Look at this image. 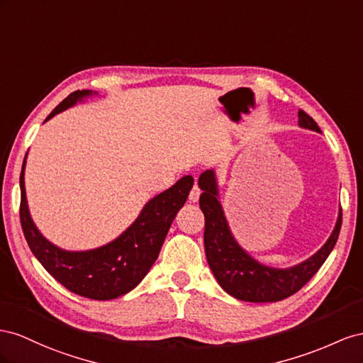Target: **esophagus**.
Segmentation results:
<instances>
[{
  "mask_svg": "<svg viewBox=\"0 0 363 363\" xmlns=\"http://www.w3.org/2000/svg\"><path fill=\"white\" fill-rule=\"evenodd\" d=\"M199 196H201V189L198 187V185H193V189H191V191H190V194H189V201L190 202H198L199 201Z\"/></svg>",
  "mask_w": 363,
  "mask_h": 363,
  "instance_id": "obj_1",
  "label": "esophagus"
}]
</instances>
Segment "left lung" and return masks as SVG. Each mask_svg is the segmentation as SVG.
I'll return each instance as SVG.
<instances>
[{"instance_id": "1", "label": "left lung", "mask_w": 363, "mask_h": 363, "mask_svg": "<svg viewBox=\"0 0 363 363\" xmlns=\"http://www.w3.org/2000/svg\"><path fill=\"white\" fill-rule=\"evenodd\" d=\"M298 124L301 128L320 132L316 121L303 109L298 112ZM199 187L202 190L199 206L205 216L203 243L206 262L223 291L240 301L275 303L296 294L319 271L337 242L342 226V210L339 211L330 239L315 255L287 269L264 266L246 254L234 240L222 205L217 199L219 191L213 170H205L199 176Z\"/></svg>"}]
</instances>
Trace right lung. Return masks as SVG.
Wrapping results in <instances>:
<instances>
[{
  "mask_svg": "<svg viewBox=\"0 0 363 363\" xmlns=\"http://www.w3.org/2000/svg\"><path fill=\"white\" fill-rule=\"evenodd\" d=\"M91 94L92 91L88 89L71 92L51 111L45 121ZM24 167L26 160L19 176V219L30 250L45 271L68 291L99 301L130 292L146 277L158 258L176 213L187 201L193 187L191 176H184L169 190L155 196L144 205L137 220L116 240L97 250L71 252L50 243L35 226L27 206Z\"/></svg>",
  "mask_w": 363,
  "mask_h": 363,
  "instance_id": "add662e5",
  "label": "right lung"
}]
</instances>
